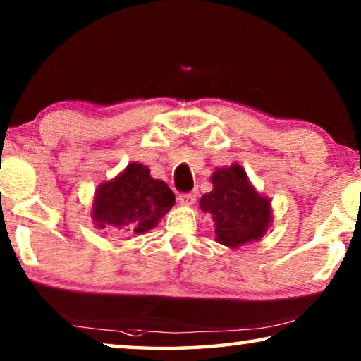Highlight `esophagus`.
Here are the masks:
<instances>
[{"label": "esophagus", "instance_id": "obj_1", "mask_svg": "<svg viewBox=\"0 0 361 361\" xmlns=\"http://www.w3.org/2000/svg\"><path fill=\"white\" fill-rule=\"evenodd\" d=\"M195 197H197V192H195V191L180 194L178 202H180L181 205H192V204L195 202Z\"/></svg>", "mask_w": 361, "mask_h": 361}]
</instances>
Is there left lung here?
Returning <instances> with one entry per match:
<instances>
[{"label":"left lung","instance_id":"obj_1","mask_svg":"<svg viewBox=\"0 0 361 361\" xmlns=\"http://www.w3.org/2000/svg\"><path fill=\"white\" fill-rule=\"evenodd\" d=\"M213 191L200 197V210L215 221L216 242L237 248L262 239L272 221L271 200L252 186L239 164L212 175Z\"/></svg>","mask_w":361,"mask_h":361}]
</instances>
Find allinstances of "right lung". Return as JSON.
Returning a JSON list of instances; mask_svg holds the SVG:
<instances>
[{
	"mask_svg": "<svg viewBox=\"0 0 361 361\" xmlns=\"http://www.w3.org/2000/svg\"><path fill=\"white\" fill-rule=\"evenodd\" d=\"M173 204L172 189L151 178L143 164L132 162L114 180L97 188L92 221L109 234H143L156 228Z\"/></svg>",
	"mask_w": 361,
	"mask_h": 361,
	"instance_id": "obj_1",
	"label": "right lung"
}]
</instances>
